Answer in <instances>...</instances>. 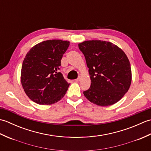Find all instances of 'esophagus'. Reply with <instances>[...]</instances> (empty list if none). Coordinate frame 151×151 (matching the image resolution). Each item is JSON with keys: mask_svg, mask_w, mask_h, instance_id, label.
Instances as JSON below:
<instances>
[{"mask_svg": "<svg viewBox=\"0 0 151 151\" xmlns=\"http://www.w3.org/2000/svg\"><path fill=\"white\" fill-rule=\"evenodd\" d=\"M80 80H81V77H80V76H79V77H78V78H76V79L75 80V81H76V82H78V81H80Z\"/></svg>", "mask_w": 151, "mask_h": 151, "instance_id": "esophagus-1", "label": "esophagus"}]
</instances>
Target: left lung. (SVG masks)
<instances>
[{"label": "left lung", "mask_w": 151, "mask_h": 151, "mask_svg": "<svg viewBox=\"0 0 151 151\" xmlns=\"http://www.w3.org/2000/svg\"><path fill=\"white\" fill-rule=\"evenodd\" d=\"M89 68L91 86L83 92L101 106L116 103L129 90L132 81L130 63L119 47L109 41H85L78 44Z\"/></svg>", "instance_id": "left-lung-1"}]
</instances>
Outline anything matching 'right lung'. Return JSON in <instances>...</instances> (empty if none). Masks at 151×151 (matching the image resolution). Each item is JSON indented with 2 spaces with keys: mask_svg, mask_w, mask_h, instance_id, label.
<instances>
[{
  "mask_svg": "<svg viewBox=\"0 0 151 151\" xmlns=\"http://www.w3.org/2000/svg\"><path fill=\"white\" fill-rule=\"evenodd\" d=\"M69 41H44L34 46L23 60L21 81L25 93L37 104L49 105L63 98L69 84L59 72Z\"/></svg>",
  "mask_w": 151,
  "mask_h": 151,
  "instance_id": "right-lung-1",
  "label": "right lung"
}]
</instances>
